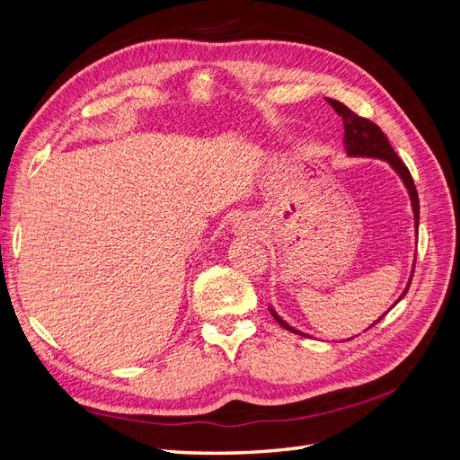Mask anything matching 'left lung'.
Returning <instances> with one entry per match:
<instances>
[{
    "label": "left lung",
    "instance_id": "1",
    "mask_svg": "<svg viewBox=\"0 0 460 460\" xmlns=\"http://www.w3.org/2000/svg\"><path fill=\"white\" fill-rule=\"evenodd\" d=\"M326 102L343 119V130H345L343 144H345V149H347V153H349V155H365V157L384 159L399 172V176L402 178V182H405V186H407V190L411 193V201H412V208H414V222H416V228H419L420 203H419V191H416L414 180H412V176H411V172L407 169V164L397 157V153L394 151V147L389 146L387 137L380 130L378 124H374L370 119H365V117L357 115L355 111H351L349 107L343 105L341 102H336V100H326ZM411 282H412V276H411ZM411 282H409L407 289L402 291V296L399 299L405 297V294H407L409 288H411ZM270 313L276 318V323L280 324L282 328H286L289 332H296V333H299V336H305V333H301V332L294 330L291 326H288L284 320L278 316L272 309H270ZM376 323H378V320H376Z\"/></svg>",
    "mask_w": 460,
    "mask_h": 460
}]
</instances>
